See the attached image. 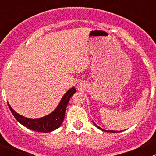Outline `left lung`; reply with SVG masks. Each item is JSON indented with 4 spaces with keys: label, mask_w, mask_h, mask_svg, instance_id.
<instances>
[{
    "label": "left lung",
    "mask_w": 156,
    "mask_h": 156,
    "mask_svg": "<svg viewBox=\"0 0 156 156\" xmlns=\"http://www.w3.org/2000/svg\"><path fill=\"white\" fill-rule=\"evenodd\" d=\"M94 125H95V126H96V127H98L99 129H100V130H104V131H107V132H112V133H118V132H119V131H115V130H103V129H102L101 127H100L97 126V125H96L95 123H94Z\"/></svg>",
    "instance_id": "1"
}]
</instances>
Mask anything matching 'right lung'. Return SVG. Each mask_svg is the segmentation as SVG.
<instances>
[{"instance_id": "obj_1", "label": "right lung", "mask_w": 156, "mask_h": 156, "mask_svg": "<svg viewBox=\"0 0 156 156\" xmlns=\"http://www.w3.org/2000/svg\"><path fill=\"white\" fill-rule=\"evenodd\" d=\"M76 90L75 87H72L69 89L62 97V100L59 102L58 106L55 108L54 111L51 113L44 116V117L39 118V119H29L26 118L16 112L12 107L8 103V106L10 108L11 112L17 121L21 125L25 126L27 128L37 132H44V133H48L53 130H56L58 127H60L65 117L66 109L69 102L71 97H72Z\"/></svg>"}]
</instances>
